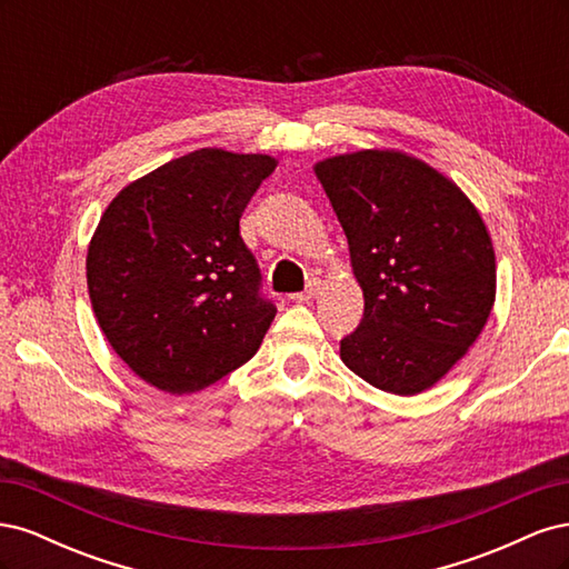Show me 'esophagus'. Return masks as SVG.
<instances>
[{
	"mask_svg": "<svg viewBox=\"0 0 569 569\" xmlns=\"http://www.w3.org/2000/svg\"><path fill=\"white\" fill-rule=\"evenodd\" d=\"M318 291H320V280H313L311 284L306 287V291H301V295H291V301H297V303L311 301V299H316V297H318Z\"/></svg>",
	"mask_w": 569,
	"mask_h": 569,
	"instance_id": "34e87169",
	"label": "esophagus"
}]
</instances>
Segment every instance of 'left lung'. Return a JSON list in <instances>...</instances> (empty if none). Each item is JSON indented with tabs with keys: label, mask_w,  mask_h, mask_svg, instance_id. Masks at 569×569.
I'll list each match as a JSON object with an SVG mask.
<instances>
[{
	"label": "left lung",
	"mask_w": 569,
	"mask_h": 569,
	"mask_svg": "<svg viewBox=\"0 0 569 569\" xmlns=\"http://www.w3.org/2000/svg\"><path fill=\"white\" fill-rule=\"evenodd\" d=\"M349 239L363 320L341 360L396 396L435 387L470 351L496 301L491 234L468 194L399 149L313 166Z\"/></svg>",
	"instance_id": "left-lung-1"
}]
</instances>
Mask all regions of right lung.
I'll list each match as a JSON object with an SVG mask.
<instances>
[{
  "mask_svg": "<svg viewBox=\"0 0 569 569\" xmlns=\"http://www.w3.org/2000/svg\"><path fill=\"white\" fill-rule=\"evenodd\" d=\"M278 159L197 149L132 180L88 247V291L111 349L168 393L244 366L274 318L239 218Z\"/></svg>",
  "mask_w": 569,
  "mask_h": 569,
  "instance_id": "1",
  "label": "right lung"
}]
</instances>
